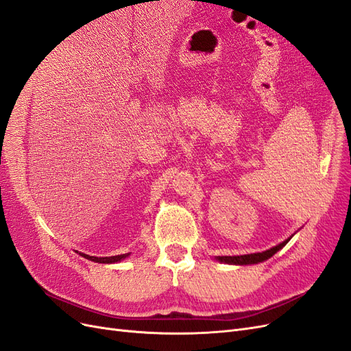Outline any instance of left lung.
Instances as JSON below:
<instances>
[{
    "label": "left lung",
    "mask_w": 351,
    "mask_h": 351,
    "mask_svg": "<svg viewBox=\"0 0 351 351\" xmlns=\"http://www.w3.org/2000/svg\"><path fill=\"white\" fill-rule=\"evenodd\" d=\"M291 239V236L289 239H286L285 242L278 243L277 246L269 247V250L264 251V252H256V254H247V255H237V256H217L216 259L220 263L224 264H233V265H250V264H258V263H263L267 261L268 258L273 256L274 254H277L282 246H286V243Z\"/></svg>",
    "instance_id": "1"
}]
</instances>
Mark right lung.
I'll return each mask as SVG.
<instances>
[{
	"instance_id": "right-lung-1",
	"label": "right lung",
	"mask_w": 351,
	"mask_h": 351,
	"mask_svg": "<svg viewBox=\"0 0 351 351\" xmlns=\"http://www.w3.org/2000/svg\"><path fill=\"white\" fill-rule=\"evenodd\" d=\"M80 255L84 256L86 259H90V261L99 263V264H114V263H119V261H122V259L130 256V254H122V255H115V256H90L86 254H80Z\"/></svg>"
}]
</instances>
